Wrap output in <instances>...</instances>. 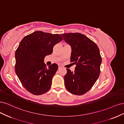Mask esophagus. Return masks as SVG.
<instances>
[{"label": "esophagus", "instance_id": "34e87169", "mask_svg": "<svg viewBox=\"0 0 124 124\" xmlns=\"http://www.w3.org/2000/svg\"><path fill=\"white\" fill-rule=\"evenodd\" d=\"M62 67V66L61 65H58V69H59V68H61Z\"/></svg>", "mask_w": 124, "mask_h": 124}]
</instances>
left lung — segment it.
I'll return each mask as SVG.
<instances>
[{
	"instance_id": "8db88e82",
	"label": "left lung",
	"mask_w": 124,
	"mask_h": 124,
	"mask_svg": "<svg viewBox=\"0 0 124 124\" xmlns=\"http://www.w3.org/2000/svg\"><path fill=\"white\" fill-rule=\"evenodd\" d=\"M62 36L71 47V62L77 65L73 72L67 69L65 87L74 95H84L99 78L102 62L99 49L94 42L80 33H63Z\"/></svg>"
}]
</instances>
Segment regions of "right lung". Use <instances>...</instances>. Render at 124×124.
<instances>
[{"mask_svg": "<svg viewBox=\"0 0 124 124\" xmlns=\"http://www.w3.org/2000/svg\"><path fill=\"white\" fill-rule=\"evenodd\" d=\"M62 40L59 34L36 31L25 36L20 43L15 54V70L22 84L32 94L42 95L50 89L58 65L53 63L47 68L44 59Z\"/></svg>", "mask_w": 124, "mask_h": 124, "instance_id": "1", "label": "right lung"}]
</instances>
